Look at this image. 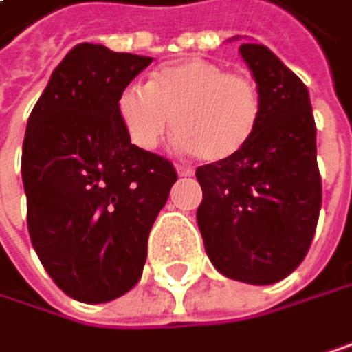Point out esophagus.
Returning <instances> with one entry per match:
<instances>
[{
    "instance_id": "esophagus-1",
    "label": "esophagus",
    "mask_w": 352,
    "mask_h": 352,
    "mask_svg": "<svg viewBox=\"0 0 352 352\" xmlns=\"http://www.w3.org/2000/svg\"><path fill=\"white\" fill-rule=\"evenodd\" d=\"M175 168H177V173L182 175V177H192V175H194V168L188 166V164H175Z\"/></svg>"
}]
</instances>
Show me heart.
Here are the masks:
<instances>
[{
    "instance_id": "heart-1",
    "label": "heart",
    "mask_w": 352,
    "mask_h": 352,
    "mask_svg": "<svg viewBox=\"0 0 352 352\" xmlns=\"http://www.w3.org/2000/svg\"><path fill=\"white\" fill-rule=\"evenodd\" d=\"M118 116L142 150H156L173 122L186 150L217 162L250 142L261 118V91L242 72L188 58L158 68L148 87L129 85L118 98Z\"/></svg>"
}]
</instances>
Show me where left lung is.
Here are the masks:
<instances>
[{"instance_id": "1", "label": "left lung", "mask_w": 352, "mask_h": 352, "mask_svg": "<svg viewBox=\"0 0 352 352\" xmlns=\"http://www.w3.org/2000/svg\"><path fill=\"white\" fill-rule=\"evenodd\" d=\"M240 54L261 91V118L240 152L196 168V219L219 273L267 286L302 263L315 236L317 129L307 85L278 56L261 43H242Z\"/></svg>"}]
</instances>
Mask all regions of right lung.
I'll use <instances>...</instances> for the list:
<instances>
[{
	"label": "right lung",
	"mask_w": 352,
	"mask_h": 352,
	"mask_svg": "<svg viewBox=\"0 0 352 352\" xmlns=\"http://www.w3.org/2000/svg\"><path fill=\"white\" fill-rule=\"evenodd\" d=\"M152 58L72 47L37 100L22 144L33 248L74 300L108 302L142 278L148 236L177 182L173 162L131 144L118 98Z\"/></svg>",
	"instance_id": "obj_1"
}]
</instances>
